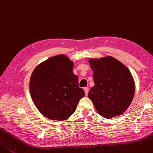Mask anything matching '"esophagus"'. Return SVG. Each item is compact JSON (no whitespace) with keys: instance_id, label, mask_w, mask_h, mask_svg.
<instances>
[{"instance_id":"esophagus-1","label":"esophagus","mask_w":153,"mask_h":153,"mask_svg":"<svg viewBox=\"0 0 153 153\" xmlns=\"http://www.w3.org/2000/svg\"><path fill=\"white\" fill-rule=\"evenodd\" d=\"M84 91H85V96H87V95H88V92H89L88 87H84Z\"/></svg>"}]
</instances>
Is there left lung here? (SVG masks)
Masks as SVG:
<instances>
[{
  "mask_svg": "<svg viewBox=\"0 0 153 153\" xmlns=\"http://www.w3.org/2000/svg\"><path fill=\"white\" fill-rule=\"evenodd\" d=\"M94 86L88 97L104 118H111L126 111L133 100L134 81L128 68L111 56L90 59Z\"/></svg>",
  "mask_w": 153,
  "mask_h": 153,
  "instance_id": "obj_1",
  "label": "left lung"
}]
</instances>
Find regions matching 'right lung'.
Returning <instances> with one entry per match:
<instances>
[{"instance_id":"obj_1","label":"right lung","mask_w":153,"mask_h":153,"mask_svg":"<svg viewBox=\"0 0 153 153\" xmlns=\"http://www.w3.org/2000/svg\"><path fill=\"white\" fill-rule=\"evenodd\" d=\"M72 67L73 63L66 56L58 55L39 64L32 72L30 81L32 99L47 118L57 121L68 119L85 96Z\"/></svg>"}]
</instances>
